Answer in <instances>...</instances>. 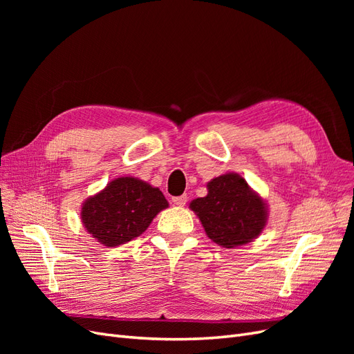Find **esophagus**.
I'll use <instances>...</instances> for the list:
<instances>
[{
  "label": "esophagus",
  "mask_w": 354,
  "mask_h": 354,
  "mask_svg": "<svg viewBox=\"0 0 354 354\" xmlns=\"http://www.w3.org/2000/svg\"><path fill=\"white\" fill-rule=\"evenodd\" d=\"M173 202L176 203V205H178V207H183V205H186V202H187V195L176 196V198H173Z\"/></svg>",
  "instance_id": "34e87169"
}]
</instances>
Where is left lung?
I'll return each instance as SVG.
<instances>
[{
	"label": "left lung",
	"mask_w": 354,
	"mask_h": 354,
	"mask_svg": "<svg viewBox=\"0 0 354 354\" xmlns=\"http://www.w3.org/2000/svg\"><path fill=\"white\" fill-rule=\"evenodd\" d=\"M208 195L190 202L208 238L224 248H234L255 239L267 221L263 199L238 174L212 178Z\"/></svg>",
	"instance_id": "obj_1"
}]
</instances>
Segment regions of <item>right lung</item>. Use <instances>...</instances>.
Segmentation results:
<instances>
[{"instance_id":"right-lung-1","label":"right lung","mask_w":354,"mask_h":354,"mask_svg":"<svg viewBox=\"0 0 354 354\" xmlns=\"http://www.w3.org/2000/svg\"><path fill=\"white\" fill-rule=\"evenodd\" d=\"M167 207L159 189L134 177H120L84 202L81 218L93 238L113 248L140 236Z\"/></svg>"}]
</instances>
